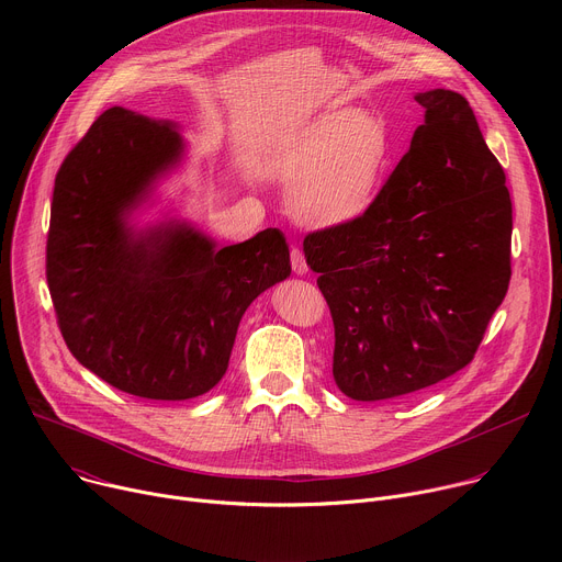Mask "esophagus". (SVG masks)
<instances>
[{
    "mask_svg": "<svg viewBox=\"0 0 562 562\" xmlns=\"http://www.w3.org/2000/svg\"><path fill=\"white\" fill-rule=\"evenodd\" d=\"M291 269H293V273H297V276H306V271H308L306 260H304V254H302V249H297V247L291 249Z\"/></svg>",
    "mask_w": 562,
    "mask_h": 562,
    "instance_id": "esophagus-1",
    "label": "esophagus"
}]
</instances>
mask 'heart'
I'll list each match as a JSON object with an SVG mask.
<instances>
[{
	"label": "heart",
	"mask_w": 562,
	"mask_h": 562,
	"mask_svg": "<svg viewBox=\"0 0 562 562\" xmlns=\"http://www.w3.org/2000/svg\"><path fill=\"white\" fill-rule=\"evenodd\" d=\"M391 165L386 128L356 109H342L282 135L269 171L291 184V215L306 226H347L378 200Z\"/></svg>",
	"instance_id": "obj_1"
}]
</instances>
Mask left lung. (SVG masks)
<instances>
[{
    "label": "left lung",
    "mask_w": 562,
    "mask_h": 562,
    "mask_svg": "<svg viewBox=\"0 0 562 562\" xmlns=\"http://www.w3.org/2000/svg\"><path fill=\"white\" fill-rule=\"evenodd\" d=\"M425 122L353 224L304 237L336 329L334 380L362 403L467 367L512 278V198L469 102L416 93Z\"/></svg>",
    "instance_id": "left-lung-1"
}]
</instances>
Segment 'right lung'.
Wrapping results in <instances>:
<instances>
[{"instance_id":"obj_1","label":"right lung","mask_w":562,"mask_h":562,"mask_svg":"<svg viewBox=\"0 0 562 562\" xmlns=\"http://www.w3.org/2000/svg\"><path fill=\"white\" fill-rule=\"evenodd\" d=\"M182 153L173 122L113 106L66 155L50 204L46 280L64 342L98 378L148 400L211 391L249 304L291 273L278 228L217 249L189 222L128 224Z\"/></svg>"}]
</instances>
